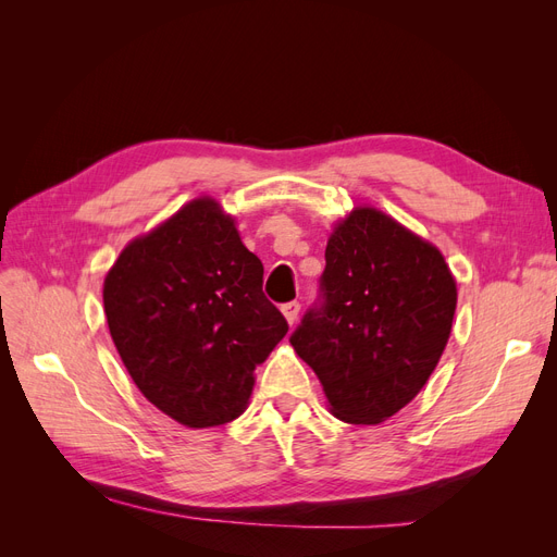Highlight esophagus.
<instances>
[{"label":"esophagus","instance_id":"obj_1","mask_svg":"<svg viewBox=\"0 0 557 557\" xmlns=\"http://www.w3.org/2000/svg\"><path fill=\"white\" fill-rule=\"evenodd\" d=\"M281 311H283L285 320H288L290 325H295V320H297V315H299V301H288V305L281 307Z\"/></svg>","mask_w":557,"mask_h":557}]
</instances>
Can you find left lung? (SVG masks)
I'll list each match as a JSON object with an SVG mask.
<instances>
[{"label": "left lung", "mask_w": 557, "mask_h": 557, "mask_svg": "<svg viewBox=\"0 0 557 557\" xmlns=\"http://www.w3.org/2000/svg\"><path fill=\"white\" fill-rule=\"evenodd\" d=\"M458 305L444 256L376 209H356L325 248L320 295L290 336L332 413L376 425L423 391Z\"/></svg>", "instance_id": "left-lung-1"}]
</instances>
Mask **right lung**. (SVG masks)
<instances>
[{
    "label": "right lung",
    "instance_id": "right-lung-1",
    "mask_svg": "<svg viewBox=\"0 0 557 557\" xmlns=\"http://www.w3.org/2000/svg\"><path fill=\"white\" fill-rule=\"evenodd\" d=\"M264 267L201 197L125 246L104 278L111 339L144 397L188 428L246 409L256 367L288 332Z\"/></svg>",
    "mask_w": 557,
    "mask_h": 557
}]
</instances>
